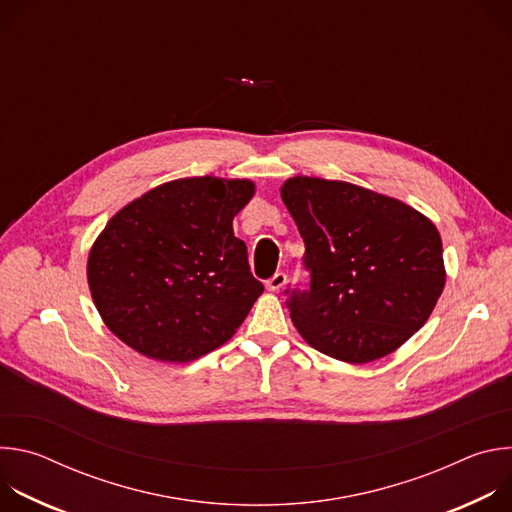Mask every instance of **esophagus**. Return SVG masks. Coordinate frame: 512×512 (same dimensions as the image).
<instances>
[{
    "mask_svg": "<svg viewBox=\"0 0 512 512\" xmlns=\"http://www.w3.org/2000/svg\"><path fill=\"white\" fill-rule=\"evenodd\" d=\"M285 281H287V275H285L283 271H277V273H273V275L267 279L265 287H267L269 291H279V289L285 285Z\"/></svg>",
    "mask_w": 512,
    "mask_h": 512,
    "instance_id": "esophagus-1",
    "label": "esophagus"
}]
</instances>
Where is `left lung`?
I'll list each match as a JSON object with an SVG mask.
<instances>
[{
    "mask_svg": "<svg viewBox=\"0 0 512 512\" xmlns=\"http://www.w3.org/2000/svg\"><path fill=\"white\" fill-rule=\"evenodd\" d=\"M281 200L306 245L310 285L285 289V304L308 344L362 364L427 322L446 283L429 218L373 190L308 176L287 180Z\"/></svg>",
    "mask_w": 512,
    "mask_h": 512,
    "instance_id": "left-lung-1",
    "label": "left lung"
}]
</instances>
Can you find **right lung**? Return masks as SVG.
<instances>
[{
	"instance_id": "right-lung-1",
	"label": "right lung",
	"mask_w": 512,
	"mask_h": 512,
	"mask_svg": "<svg viewBox=\"0 0 512 512\" xmlns=\"http://www.w3.org/2000/svg\"><path fill=\"white\" fill-rule=\"evenodd\" d=\"M253 192L249 180L184 178L111 218L89 253L87 277L119 340L156 360L188 362L235 334L265 289L233 233Z\"/></svg>"
}]
</instances>
